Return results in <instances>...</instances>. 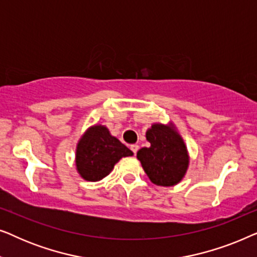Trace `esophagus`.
I'll return each mask as SVG.
<instances>
[{"label": "esophagus", "mask_w": 257, "mask_h": 257, "mask_svg": "<svg viewBox=\"0 0 257 257\" xmlns=\"http://www.w3.org/2000/svg\"><path fill=\"white\" fill-rule=\"evenodd\" d=\"M131 150H132L133 153L137 154V152H138V150H139V145H137V144H136V145H132Z\"/></svg>", "instance_id": "esophagus-1"}]
</instances>
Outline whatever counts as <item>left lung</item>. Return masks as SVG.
I'll list each match as a JSON object with an SVG mask.
<instances>
[{
  "label": "left lung",
  "mask_w": 257,
  "mask_h": 257,
  "mask_svg": "<svg viewBox=\"0 0 257 257\" xmlns=\"http://www.w3.org/2000/svg\"><path fill=\"white\" fill-rule=\"evenodd\" d=\"M146 140L151 145L143 147L137 158L157 186L171 187L185 178L189 166L187 146L173 122H154L146 131Z\"/></svg>",
  "instance_id": "8db88e82"
}]
</instances>
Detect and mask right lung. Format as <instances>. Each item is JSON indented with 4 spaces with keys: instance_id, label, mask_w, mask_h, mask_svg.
Instances as JSON below:
<instances>
[{
    "instance_id": "obj_1",
    "label": "right lung",
    "mask_w": 257,
    "mask_h": 257,
    "mask_svg": "<svg viewBox=\"0 0 257 257\" xmlns=\"http://www.w3.org/2000/svg\"><path fill=\"white\" fill-rule=\"evenodd\" d=\"M133 152L115 138L105 125L94 124L86 128L76 146V170L80 178L96 182L107 177L121 158Z\"/></svg>"
}]
</instances>
